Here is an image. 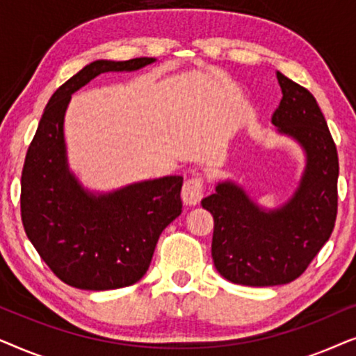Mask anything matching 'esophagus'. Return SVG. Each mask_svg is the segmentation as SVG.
<instances>
[{
  "label": "esophagus",
  "mask_w": 356,
  "mask_h": 356,
  "mask_svg": "<svg viewBox=\"0 0 356 356\" xmlns=\"http://www.w3.org/2000/svg\"><path fill=\"white\" fill-rule=\"evenodd\" d=\"M202 194H204V179H202V177L188 178L186 181L183 183L181 199H183L184 204H188V206H196V204L201 201Z\"/></svg>",
  "instance_id": "1"
}]
</instances>
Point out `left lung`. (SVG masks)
Wrapping results in <instances>:
<instances>
[{
	"mask_svg": "<svg viewBox=\"0 0 356 356\" xmlns=\"http://www.w3.org/2000/svg\"><path fill=\"white\" fill-rule=\"evenodd\" d=\"M277 79L284 97L272 124L306 154L293 197L266 211L241 186L222 181L201 202L213 217V266L227 280L248 286L298 279L329 240L337 217L339 157L323 111L308 89L282 72Z\"/></svg>",
	"mask_w": 356,
	"mask_h": 356,
	"instance_id": "obj_1",
	"label": "left lung"
}]
</instances>
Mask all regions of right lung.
<instances>
[{
  "label": "right lung",
  "instance_id": "obj_1",
  "mask_svg": "<svg viewBox=\"0 0 356 356\" xmlns=\"http://www.w3.org/2000/svg\"><path fill=\"white\" fill-rule=\"evenodd\" d=\"M155 58L99 60L67 79L45 106L21 178L29 240L58 279L81 290H113L147 272L160 233L181 213V177L86 191L67 168L63 124L71 95L102 72L136 71Z\"/></svg>",
  "mask_w": 356,
  "mask_h": 356
}]
</instances>
